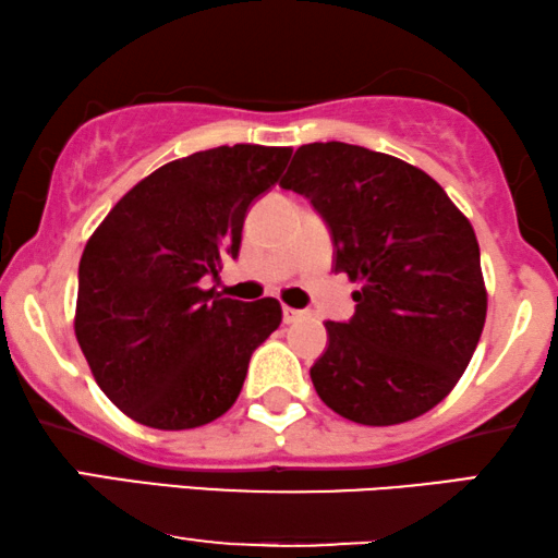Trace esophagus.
<instances>
[{
  "label": "esophagus",
  "instance_id": "esophagus-1",
  "mask_svg": "<svg viewBox=\"0 0 558 558\" xmlns=\"http://www.w3.org/2000/svg\"><path fill=\"white\" fill-rule=\"evenodd\" d=\"M281 317H284L287 325H292V323H296V319L307 317V312H304V310H294V307H281Z\"/></svg>",
  "mask_w": 558,
  "mask_h": 558
}]
</instances>
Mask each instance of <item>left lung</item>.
<instances>
[{
	"mask_svg": "<svg viewBox=\"0 0 558 558\" xmlns=\"http://www.w3.org/2000/svg\"><path fill=\"white\" fill-rule=\"evenodd\" d=\"M330 231L332 269L361 281L355 315L325 323L310 368L319 399L355 424L391 426L437 407L483 335L487 294L470 220L439 182L384 151L302 144L279 182Z\"/></svg>",
	"mask_w": 558,
	"mask_h": 558,
	"instance_id": "8db88e82",
	"label": "left lung"
}]
</instances>
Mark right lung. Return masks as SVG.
<instances>
[{
	"label": "right lung",
	"mask_w": 558,
	"mask_h": 558,
	"mask_svg": "<svg viewBox=\"0 0 558 558\" xmlns=\"http://www.w3.org/2000/svg\"><path fill=\"white\" fill-rule=\"evenodd\" d=\"M289 147L233 144L167 162L113 205L78 266L75 338L101 391L151 429H195L239 399L281 307L201 289L241 248Z\"/></svg>",
	"instance_id": "obj_1"
}]
</instances>
